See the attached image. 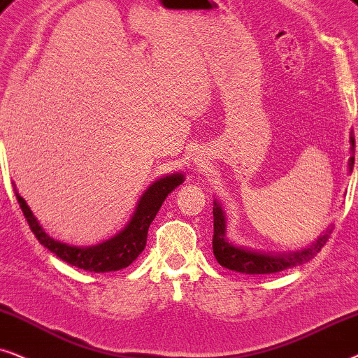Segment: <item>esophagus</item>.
I'll list each match as a JSON object with an SVG mask.
<instances>
[{"label": "esophagus", "instance_id": "obj_1", "mask_svg": "<svg viewBox=\"0 0 358 358\" xmlns=\"http://www.w3.org/2000/svg\"><path fill=\"white\" fill-rule=\"evenodd\" d=\"M194 162H196V165H198V166H201V164H203V162H201V160H198V159L194 160Z\"/></svg>", "mask_w": 358, "mask_h": 358}]
</instances>
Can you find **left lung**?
I'll list each match as a JSON object with an SVG mask.
<instances>
[{"label":"left lung","mask_w":358,"mask_h":358,"mask_svg":"<svg viewBox=\"0 0 358 358\" xmlns=\"http://www.w3.org/2000/svg\"><path fill=\"white\" fill-rule=\"evenodd\" d=\"M350 159H349V171L354 170L355 160V139L354 131L350 132ZM213 217H214V236H213V252L219 265L226 266L229 270L239 271L247 275H266L276 273L292 266L303 265L314 259V255L322 249L329 237H331L332 227H327L311 245L306 249H299L294 252H262L254 250L249 247H241L227 239L226 232V213L217 199L213 203Z\"/></svg>","instance_id":"1"}]
</instances>
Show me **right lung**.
Returning a JSON list of instances; mask_svg holds the SVG:
<instances>
[{
	"instance_id": "right-lung-1",
	"label": "right lung",
	"mask_w": 358,
	"mask_h": 358,
	"mask_svg": "<svg viewBox=\"0 0 358 358\" xmlns=\"http://www.w3.org/2000/svg\"><path fill=\"white\" fill-rule=\"evenodd\" d=\"M185 182L183 173H170L164 178L155 180L144 193L141 194L139 201L136 204L134 213L126 224V227L121 229L116 236L111 239L99 242L96 245L80 247L70 245L65 242L55 241L44 231L37 217L32 214L31 208L24 201V198L17 193L14 187V194L21 206L24 217L29 224L31 231L34 232L37 241L41 242L45 249H49L52 254H55L71 266L83 268L94 273H104V271H116L129 266L137 257L145 249L147 232H149L150 222L159 213V209L164 204L165 198L173 192L176 187H180Z\"/></svg>"
}]
</instances>
